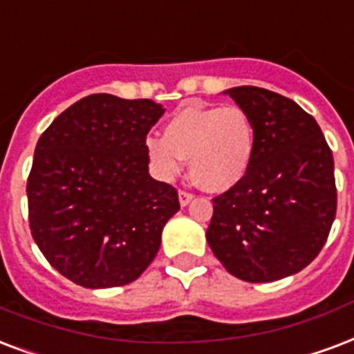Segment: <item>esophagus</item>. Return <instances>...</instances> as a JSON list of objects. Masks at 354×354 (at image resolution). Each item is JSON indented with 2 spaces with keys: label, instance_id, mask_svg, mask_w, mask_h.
<instances>
[{
  "label": "esophagus",
  "instance_id": "34e87169",
  "mask_svg": "<svg viewBox=\"0 0 354 354\" xmlns=\"http://www.w3.org/2000/svg\"><path fill=\"white\" fill-rule=\"evenodd\" d=\"M194 199V196L190 192H185V190H179V203L180 207H187L190 201Z\"/></svg>",
  "mask_w": 354,
  "mask_h": 354
}]
</instances>
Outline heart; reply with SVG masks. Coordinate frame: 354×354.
I'll return each mask as SVG.
<instances>
[{
	"instance_id": "obj_1",
	"label": "heart",
	"mask_w": 354,
	"mask_h": 354,
	"mask_svg": "<svg viewBox=\"0 0 354 354\" xmlns=\"http://www.w3.org/2000/svg\"><path fill=\"white\" fill-rule=\"evenodd\" d=\"M256 147V124L241 106H183L167 119L162 138L145 140L149 164L162 180H174L188 160L194 183L211 194L237 187Z\"/></svg>"
}]
</instances>
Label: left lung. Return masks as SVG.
I'll use <instances>...</instances> for the list:
<instances>
[{
	"label": "left lung",
	"mask_w": 354,
	"mask_h": 354,
	"mask_svg": "<svg viewBox=\"0 0 354 354\" xmlns=\"http://www.w3.org/2000/svg\"><path fill=\"white\" fill-rule=\"evenodd\" d=\"M256 124L248 175L212 199L207 243L235 278L265 283L297 274L317 257L336 216L334 158L317 121L291 98L231 87Z\"/></svg>",
	"instance_id": "left-lung-1"
}]
</instances>
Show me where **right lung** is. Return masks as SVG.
I'll return each mask as SVG.
<instances>
[{"mask_svg":"<svg viewBox=\"0 0 354 354\" xmlns=\"http://www.w3.org/2000/svg\"><path fill=\"white\" fill-rule=\"evenodd\" d=\"M162 115L149 98L98 93L66 108L37 142L31 235L50 265L82 288L136 280L179 211L177 190L149 175L145 138Z\"/></svg>","mask_w":354,"mask_h":354,"instance_id":"right-lung-1","label":"right lung"}]
</instances>
